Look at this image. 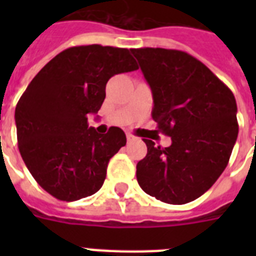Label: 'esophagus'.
<instances>
[{
  "label": "esophagus",
  "mask_w": 256,
  "mask_h": 256,
  "mask_svg": "<svg viewBox=\"0 0 256 256\" xmlns=\"http://www.w3.org/2000/svg\"><path fill=\"white\" fill-rule=\"evenodd\" d=\"M126 138H128V142H132V140H136V138H134V136H132V134H126Z\"/></svg>",
  "instance_id": "34e87169"
}]
</instances>
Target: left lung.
Here are the masks:
<instances>
[{
  "label": "left lung",
  "mask_w": 256,
  "mask_h": 256,
  "mask_svg": "<svg viewBox=\"0 0 256 256\" xmlns=\"http://www.w3.org/2000/svg\"><path fill=\"white\" fill-rule=\"evenodd\" d=\"M152 88V116L168 148L144 138L148 154L136 164L146 194L170 204L195 200L226 168L238 136L236 100L204 64L182 50L132 49Z\"/></svg>",
  "instance_id": "left-lung-1"
}]
</instances>
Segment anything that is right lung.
Returning a JSON list of instances; mask_svg holds the SVG:
<instances>
[{
	"label": "right lung",
	"instance_id": "add662e5",
	"mask_svg": "<svg viewBox=\"0 0 256 256\" xmlns=\"http://www.w3.org/2000/svg\"><path fill=\"white\" fill-rule=\"evenodd\" d=\"M138 69L128 49L73 46L46 64L16 106L18 148L37 183L60 200L96 194L108 160L126 144L122 128H88L112 76Z\"/></svg>",
	"mask_w": 256,
	"mask_h": 256
}]
</instances>
